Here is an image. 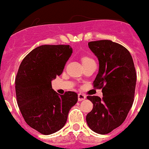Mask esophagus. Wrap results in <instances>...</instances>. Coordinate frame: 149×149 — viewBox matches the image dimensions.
Returning <instances> with one entry per match:
<instances>
[{
    "label": "esophagus",
    "mask_w": 149,
    "mask_h": 149,
    "mask_svg": "<svg viewBox=\"0 0 149 149\" xmlns=\"http://www.w3.org/2000/svg\"><path fill=\"white\" fill-rule=\"evenodd\" d=\"M77 98H78V101H83L86 99V96L83 93H79L77 96Z\"/></svg>",
    "instance_id": "1"
}]
</instances>
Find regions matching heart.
Returning <instances> with one entry per match:
<instances>
[{
  "label": "heart",
  "instance_id": "obj_1",
  "mask_svg": "<svg viewBox=\"0 0 149 149\" xmlns=\"http://www.w3.org/2000/svg\"><path fill=\"white\" fill-rule=\"evenodd\" d=\"M81 60H82V63H84V62H88V61H90V60H92V59L88 56H84L82 58V59H81Z\"/></svg>",
  "mask_w": 149,
  "mask_h": 149
}]
</instances>
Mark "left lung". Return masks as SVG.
I'll list each match as a JSON object with an SVG mask.
<instances>
[{"label":"left lung","mask_w":149,"mask_h":149,"mask_svg":"<svg viewBox=\"0 0 149 149\" xmlns=\"http://www.w3.org/2000/svg\"><path fill=\"white\" fill-rule=\"evenodd\" d=\"M88 46L100 63L93 87L102 89L103 96H87L93 108L86 120L93 131L107 134L123 124L133 105L136 72L124 46L109 40L90 41Z\"/></svg>","instance_id":"8db88e82"}]
</instances>
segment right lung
Segmentation results:
<instances>
[{
	"label": "right lung",
	"instance_id": "1",
	"mask_svg": "<svg viewBox=\"0 0 149 149\" xmlns=\"http://www.w3.org/2000/svg\"><path fill=\"white\" fill-rule=\"evenodd\" d=\"M72 53L69 45H42L22 61L15 81L18 106L25 121L33 129L49 135L62 129L77 94L58 95L51 81L63 72Z\"/></svg>",
	"mask_w": 149,
	"mask_h": 149
}]
</instances>
